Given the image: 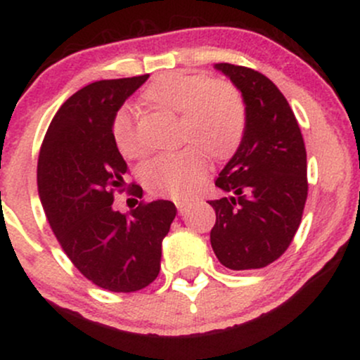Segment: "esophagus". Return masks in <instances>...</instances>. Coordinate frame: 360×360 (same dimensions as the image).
<instances>
[{
    "instance_id": "34e87169",
    "label": "esophagus",
    "mask_w": 360,
    "mask_h": 360,
    "mask_svg": "<svg viewBox=\"0 0 360 360\" xmlns=\"http://www.w3.org/2000/svg\"><path fill=\"white\" fill-rule=\"evenodd\" d=\"M176 206H177V210H179V213L181 214H184V213H188V210H189V203H184V201H177L176 203Z\"/></svg>"
}]
</instances>
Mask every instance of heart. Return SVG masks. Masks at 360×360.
I'll return each instance as SVG.
<instances>
[{"mask_svg": "<svg viewBox=\"0 0 360 360\" xmlns=\"http://www.w3.org/2000/svg\"><path fill=\"white\" fill-rule=\"evenodd\" d=\"M157 110L179 115L177 137L188 146L152 157L142 169L143 184L152 193L184 200L198 191L208 174V155L223 162L237 154L249 125V110L242 91L229 81L205 74L169 72L142 93ZM111 139L128 160L143 155L134 118L120 108L111 120Z\"/></svg>", "mask_w": 360, "mask_h": 360, "instance_id": "heart-1", "label": "heart"}]
</instances>
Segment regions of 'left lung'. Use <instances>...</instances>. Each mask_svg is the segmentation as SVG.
Here are the masks:
<instances>
[{
    "mask_svg": "<svg viewBox=\"0 0 360 360\" xmlns=\"http://www.w3.org/2000/svg\"><path fill=\"white\" fill-rule=\"evenodd\" d=\"M214 68L242 91L249 125L214 181L226 196L210 201L217 213L210 240L229 269H260L286 252L301 223L307 148L291 106L269 77L226 62Z\"/></svg>",
    "mask_w": 360,
    "mask_h": 360,
    "instance_id": "8db88e82",
    "label": "left lung"
}]
</instances>
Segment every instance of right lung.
<instances>
[{"label":"right lung","mask_w":360,"mask_h":360,"mask_svg":"<svg viewBox=\"0 0 360 360\" xmlns=\"http://www.w3.org/2000/svg\"><path fill=\"white\" fill-rule=\"evenodd\" d=\"M146 76L96 81L60 106L37 166L40 201L62 250L84 278L113 292L143 289L159 276L162 240L176 218L172 201L113 210L125 191L127 162L111 139V120ZM142 198V188L131 184Z\"/></svg>","instance_id":"add662e5"}]
</instances>
